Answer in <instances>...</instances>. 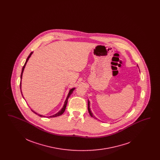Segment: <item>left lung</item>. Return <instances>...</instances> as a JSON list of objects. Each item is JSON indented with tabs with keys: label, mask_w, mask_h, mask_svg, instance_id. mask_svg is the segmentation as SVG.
Listing matches in <instances>:
<instances>
[{
	"label": "left lung",
	"mask_w": 160,
	"mask_h": 160,
	"mask_svg": "<svg viewBox=\"0 0 160 160\" xmlns=\"http://www.w3.org/2000/svg\"><path fill=\"white\" fill-rule=\"evenodd\" d=\"M137 67H138V65H137ZM88 112H89V114L91 115V116L92 117V118H95V119H97V118L96 117H95L93 115V113H92L91 111V109H90V102H89V101L88 100Z\"/></svg>",
	"instance_id": "left-lung-1"
}]
</instances>
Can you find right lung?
<instances>
[{"label": "right lung", "mask_w": 160, "mask_h": 160, "mask_svg": "<svg viewBox=\"0 0 160 160\" xmlns=\"http://www.w3.org/2000/svg\"><path fill=\"white\" fill-rule=\"evenodd\" d=\"M33 53V52H31L30 54L29 55V56L28 57V58H27V59H26V62H25V63H24V66H23V68H22V73H21V80H22V75H23V71H24V69L25 68V66H26V63L28 62V61L29 60V59L30 58V57L31 56V55H32V54ZM20 89H21V86H22V84H21V81H20ZM75 89V88H72V89H71L69 92L68 95V96H67V99L65 100V103H64V106H63V108L61 109V110L58 112V113H56L55 114H53V115H52V116H48V118H53V117H57V116H61L62 114H63V113H64V112H65V108H66V107H67V102H68V99L69 97H70V95L72 93V92L74 91V90ZM22 92V91H21ZM31 110L33 112V113H35V114H37L36 112H35L34 111H33L32 109H31ZM38 114L39 115V116H41V117H44V116H42V115H41V114ZM44 117H46V116H44Z\"/></svg>", "instance_id": "1"}]
</instances>
